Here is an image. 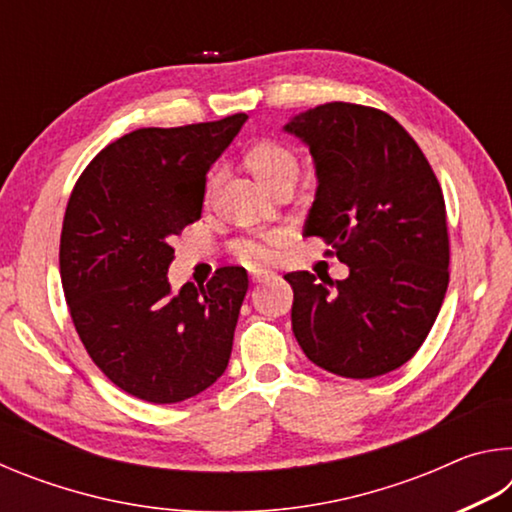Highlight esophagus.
<instances>
[{
    "mask_svg": "<svg viewBox=\"0 0 512 512\" xmlns=\"http://www.w3.org/2000/svg\"><path fill=\"white\" fill-rule=\"evenodd\" d=\"M273 273H268V271H259V273H255L253 275V282L255 284H262V282H268V280H273Z\"/></svg>",
    "mask_w": 512,
    "mask_h": 512,
    "instance_id": "1",
    "label": "esophagus"
}]
</instances>
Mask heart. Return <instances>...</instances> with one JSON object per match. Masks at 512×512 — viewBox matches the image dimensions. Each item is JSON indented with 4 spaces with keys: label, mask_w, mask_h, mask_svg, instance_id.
I'll return each mask as SVG.
<instances>
[{
    "label": "heart",
    "mask_w": 512,
    "mask_h": 512,
    "mask_svg": "<svg viewBox=\"0 0 512 512\" xmlns=\"http://www.w3.org/2000/svg\"><path fill=\"white\" fill-rule=\"evenodd\" d=\"M244 167L253 173L257 183L266 187L268 192L293 187L300 176V158L289 144L277 140H257L248 146L241 155ZM214 178H210V187ZM282 244L280 235H273L264 241L259 239H235L232 241V255L244 266H262L271 262L275 255V246Z\"/></svg>",
    "instance_id": "heart-1"
}]
</instances>
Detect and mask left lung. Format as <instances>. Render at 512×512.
Instances as JSON below:
<instances>
[{
  "label": "left lung",
  "instance_id": "8db88e82",
  "mask_svg": "<svg viewBox=\"0 0 512 512\" xmlns=\"http://www.w3.org/2000/svg\"><path fill=\"white\" fill-rule=\"evenodd\" d=\"M284 131L309 146L318 189L305 237L350 266L345 280L287 273L291 325L327 372L370 379L404 366L427 339L449 284L443 189L413 137L384 110L332 101Z\"/></svg>",
  "mask_w": 512,
  "mask_h": 512
}]
</instances>
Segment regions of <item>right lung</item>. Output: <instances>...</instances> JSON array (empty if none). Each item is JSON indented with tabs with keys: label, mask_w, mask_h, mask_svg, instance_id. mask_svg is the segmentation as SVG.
Listing matches in <instances>:
<instances>
[{
	"label": "right lung",
	"mask_w": 512,
	"mask_h": 512,
	"mask_svg": "<svg viewBox=\"0 0 512 512\" xmlns=\"http://www.w3.org/2000/svg\"><path fill=\"white\" fill-rule=\"evenodd\" d=\"M248 115L140 128L97 153L69 196L60 280L90 359L153 404L210 388L228 368L248 275L223 266L171 293V241L201 219L205 176Z\"/></svg>",
	"instance_id": "add662e5"
}]
</instances>
